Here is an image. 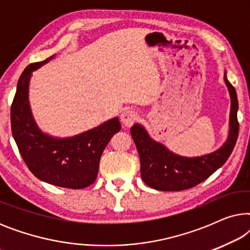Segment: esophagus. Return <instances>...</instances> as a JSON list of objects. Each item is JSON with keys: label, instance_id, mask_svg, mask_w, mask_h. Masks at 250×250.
<instances>
[{"label": "esophagus", "instance_id": "34e87169", "mask_svg": "<svg viewBox=\"0 0 250 250\" xmlns=\"http://www.w3.org/2000/svg\"><path fill=\"white\" fill-rule=\"evenodd\" d=\"M121 119L126 127H129L138 119V112L135 110H132V109H126V110L122 112Z\"/></svg>", "mask_w": 250, "mask_h": 250}]
</instances>
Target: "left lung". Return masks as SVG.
<instances>
[{
	"mask_svg": "<svg viewBox=\"0 0 250 250\" xmlns=\"http://www.w3.org/2000/svg\"><path fill=\"white\" fill-rule=\"evenodd\" d=\"M224 82L231 98L229 135L223 146L214 152L198 157L176 155L163 143L151 139L146 128L136 123L131 135L141 162V177L146 186L159 191H181L196 187L222 167L230 157L238 139V98L224 71Z\"/></svg>",
	"mask_w": 250,
	"mask_h": 250,
	"instance_id": "8db88e82",
	"label": "left lung"
}]
</instances>
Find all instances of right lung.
<instances>
[{
	"instance_id": "add662e5",
	"label": "right lung",
	"mask_w": 250,
	"mask_h": 250,
	"mask_svg": "<svg viewBox=\"0 0 250 250\" xmlns=\"http://www.w3.org/2000/svg\"><path fill=\"white\" fill-rule=\"evenodd\" d=\"M46 60L26 67L20 76L11 105V129L19 152L30 172L43 182L68 189H83L98 176L102 152L112 135L121 131L118 117L69 138H56L42 132L29 104V82L33 71Z\"/></svg>"
}]
</instances>
